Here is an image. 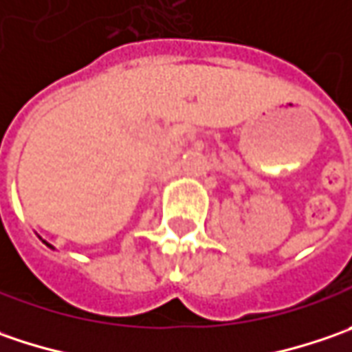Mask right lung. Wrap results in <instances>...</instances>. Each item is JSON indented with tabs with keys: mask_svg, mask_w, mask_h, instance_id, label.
<instances>
[{
	"mask_svg": "<svg viewBox=\"0 0 352 352\" xmlns=\"http://www.w3.org/2000/svg\"><path fill=\"white\" fill-rule=\"evenodd\" d=\"M43 242H45V244H47V246H49V248H53V246H51V244H49V242H47V240H43ZM54 250V248H53Z\"/></svg>",
	"mask_w": 352,
	"mask_h": 352,
	"instance_id": "1",
	"label": "right lung"
}]
</instances>
